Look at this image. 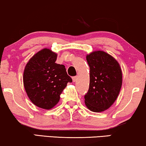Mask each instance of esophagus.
I'll return each instance as SVG.
<instances>
[{"label": "esophagus", "mask_w": 146, "mask_h": 146, "mask_svg": "<svg viewBox=\"0 0 146 146\" xmlns=\"http://www.w3.org/2000/svg\"><path fill=\"white\" fill-rule=\"evenodd\" d=\"M77 78H78V76H74V77H72V80H73L74 82H76V81L77 80Z\"/></svg>", "instance_id": "34e87169"}]
</instances>
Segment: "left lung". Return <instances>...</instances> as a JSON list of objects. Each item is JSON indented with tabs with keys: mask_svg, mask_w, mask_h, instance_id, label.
I'll return each mask as SVG.
<instances>
[{
	"mask_svg": "<svg viewBox=\"0 0 146 146\" xmlns=\"http://www.w3.org/2000/svg\"><path fill=\"white\" fill-rule=\"evenodd\" d=\"M90 66L89 90L84 96L90 110L100 112L108 110L117 99L122 84L119 63L104 51H94L86 56Z\"/></svg>",
	"mask_w": 146,
	"mask_h": 146,
	"instance_id": "left-lung-1",
	"label": "left lung"
}]
</instances>
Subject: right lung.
<instances>
[{
	"mask_svg": "<svg viewBox=\"0 0 146 146\" xmlns=\"http://www.w3.org/2000/svg\"><path fill=\"white\" fill-rule=\"evenodd\" d=\"M57 54L44 48L33 56L26 65L23 83L26 92L36 106L50 110L57 104L60 95L72 80L65 66L55 63Z\"/></svg>",
	"mask_w": 146,
	"mask_h": 146,
	"instance_id": "obj_1",
	"label": "right lung"
}]
</instances>
